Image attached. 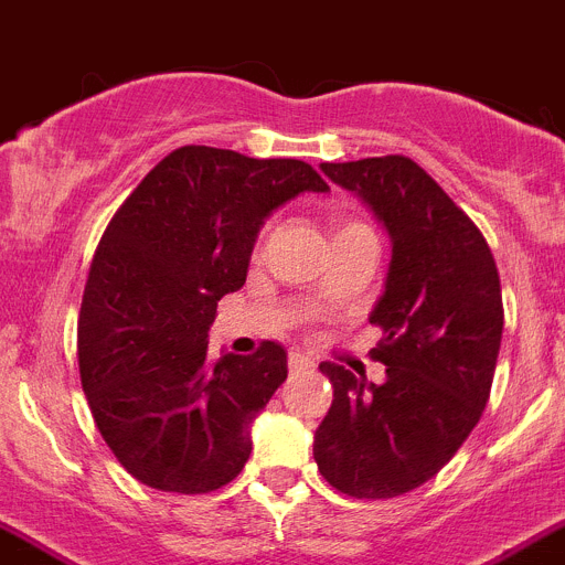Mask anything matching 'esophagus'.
<instances>
[{
	"label": "esophagus",
	"mask_w": 565,
	"mask_h": 565,
	"mask_svg": "<svg viewBox=\"0 0 565 565\" xmlns=\"http://www.w3.org/2000/svg\"><path fill=\"white\" fill-rule=\"evenodd\" d=\"M287 365H289V371H292V373H300V371H312L315 362L309 360V356L292 351V354H289V360H287Z\"/></svg>",
	"instance_id": "1"
}]
</instances>
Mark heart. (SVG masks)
Here are the masks:
<instances>
[{
  "label": "heart",
  "instance_id": "obj_1",
  "mask_svg": "<svg viewBox=\"0 0 565 565\" xmlns=\"http://www.w3.org/2000/svg\"><path fill=\"white\" fill-rule=\"evenodd\" d=\"M360 228H367V225H362L360 220H351V217L334 220V239H340V236H345V234H354V231H360ZM265 239H267V231H262V234L256 236V245H253V256H262Z\"/></svg>",
  "mask_w": 565,
  "mask_h": 565
}]
</instances>
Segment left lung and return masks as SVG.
<instances>
[{"instance_id":"1","label":"left lung","mask_w":565,"mask_h":565,"mask_svg":"<svg viewBox=\"0 0 565 565\" xmlns=\"http://www.w3.org/2000/svg\"><path fill=\"white\" fill-rule=\"evenodd\" d=\"M360 194L393 242L387 284L371 312L382 384L323 362L334 402L315 431L331 488L393 499L429 482L482 418L502 345V284L466 211L407 156L320 163Z\"/></svg>"}]
</instances>
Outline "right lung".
I'll return each mask as SVG.
<instances>
[{
  "label": "right lung",
  "instance_id": "1",
  "mask_svg": "<svg viewBox=\"0 0 565 565\" xmlns=\"http://www.w3.org/2000/svg\"><path fill=\"white\" fill-rule=\"evenodd\" d=\"M329 183L295 158L178 147L119 205L88 270L81 382L125 471L167 493H209L250 457V424L287 379V351L209 356L217 300L245 284L270 211Z\"/></svg>",
  "mask_w": 565,
  "mask_h": 565
}]
</instances>
